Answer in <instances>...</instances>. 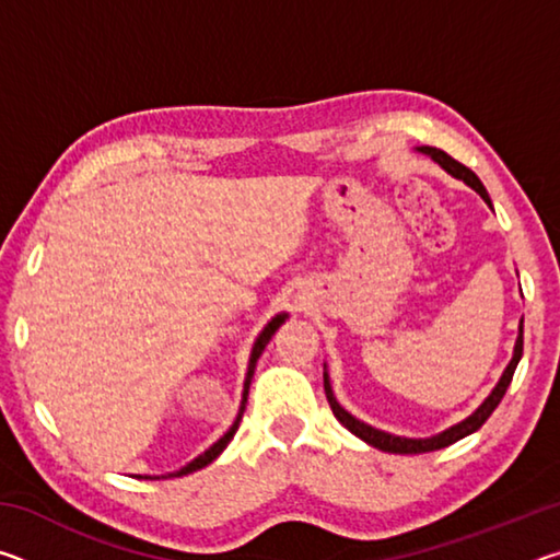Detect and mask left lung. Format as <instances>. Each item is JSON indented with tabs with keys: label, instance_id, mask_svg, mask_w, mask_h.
<instances>
[{
	"label": "left lung",
	"instance_id": "left-lung-1",
	"mask_svg": "<svg viewBox=\"0 0 560 560\" xmlns=\"http://www.w3.org/2000/svg\"><path fill=\"white\" fill-rule=\"evenodd\" d=\"M417 150H420V153H424V155H430V158L434 160V163H438L440 167L447 170V173H450L452 177L464 179V183H467L471 189H477L481 200H485V202L491 207V200H489L487 187L481 185V179H479L477 175H474L467 165L457 163V160H454L452 155L444 153V150H440V148L420 145ZM521 355H524V318H521V326H518V338H516V346H514V358H511V363L506 365L504 375H501V381L497 383L494 390H491V395L487 397L485 402H481V405L477 407V412H471V415L467 417V420H462L459 424H454V428L444 430V432H440V434H434V438H428V440L397 438V434L383 432V430H375V428H371V424H365V422L355 420L353 415H350L348 410H343V407L338 405L334 390H330L328 373H324V390H326V397H328L330 410H334V415H336V420H338L340 424H343V428H348L350 432H353L355 438H360V440L368 442V444H373L375 450H383V452H390V454H422V452H434V450L450 447V444H454L457 440L467 438V434H471V432H477V430L481 428V424H485V422L489 420L491 412L497 410L499 402H501V397L506 395L509 385H511V377H514V371H516V365H518Z\"/></svg>",
	"mask_w": 560,
	"mask_h": 560
}]
</instances>
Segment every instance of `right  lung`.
Segmentation results:
<instances>
[{"label":"right lung","mask_w":560,"mask_h":560,"mask_svg":"<svg viewBox=\"0 0 560 560\" xmlns=\"http://www.w3.org/2000/svg\"><path fill=\"white\" fill-rule=\"evenodd\" d=\"M283 320H287V314H279V316H273L269 324H267V328L261 330L259 334V338H257V343H254V348H252V358H249V368H246V381H244V395H242V407H240V415H236V420H234V424L230 430L224 432V438H220L217 440L210 450L207 452H202L200 457L197 459H192L187 464V467H183V469H177V471H173V474H165L163 479H167V477H185V474H192V471H197V469H202V467H207V464H212L217 457H220V454L224 452V447L226 444H230V440L234 438V432L240 430V422H242V415H244V410H246V395H249V385H252V375H254V368H257V360H259V355L264 353V348H267V343L271 340V336L277 334V328L283 324ZM143 479V477H140ZM145 479H153V477H145ZM155 479H160V477H155Z\"/></svg>","instance_id":"1"}]
</instances>
